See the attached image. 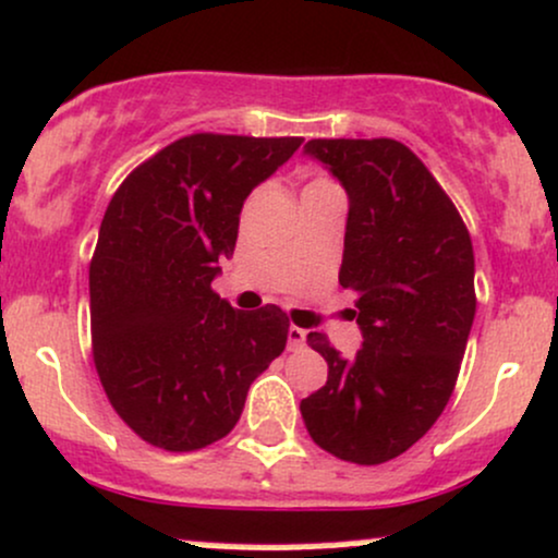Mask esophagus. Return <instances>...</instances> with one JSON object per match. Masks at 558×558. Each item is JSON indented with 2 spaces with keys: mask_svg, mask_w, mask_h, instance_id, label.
I'll use <instances>...</instances> for the list:
<instances>
[{
  "mask_svg": "<svg viewBox=\"0 0 558 558\" xmlns=\"http://www.w3.org/2000/svg\"><path fill=\"white\" fill-rule=\"evenodd\" d=\"M287 342H290V350L303 348L305 345V329H300V327L287 329Z\"/></svg>",
  "mask_w": 558,
  "mask_h": 558,
  "instance_id": "esophagus-1",
  "label": "esophagus"
}]
</instances>
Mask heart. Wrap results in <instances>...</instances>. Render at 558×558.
<instances>
[{"mask_svg": "<svg viewBox=\"0 0 558 558\" xmlns=\"http://www.w3.org/2000/svg\"><path fill=\"white\" fill-rule=\"evenodd\" d=\"M324 186H335V184H331V181H327V179H316V181H311L305 190H324Z\"/></svg>", "mask_w": 558, "mask_h": 558, "instance_id": "b5f03b06", "label": "heart"}]
</instances>
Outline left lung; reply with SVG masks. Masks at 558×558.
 <instances>
[{
    "label": "left lung",
    "instance_id": "8db88e82",
    "mask_svg": "<svg viewBox=\"0 0 558 558\" xmlns=\"http://www.w3.org/2000/svg\"><path fill=\"white\" fill-rule=\"evenodd\" d=\"M348 195L340 284L355 292L361 350L342 359L322 331L327 385L300 403L313 442L353 464L396 459L437 422L464 359L474 250L435 177L396 140H311L303 149Z\"/></svg>",
    "mask_w": 558,
    "mask_h": 558
}]
</instances>
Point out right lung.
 <instances>
[{
    "mask_svg": "<svg viewBox=\"0 0 558 558\" xmlns=\"http://www.w3.org/2000/svg\"><path fill=\"white\" fill-rule=\"evenodd\" d=\"M300 136L192 134L118 186L89 266L94 366L142 440L197 450L240 422L253 379L287 345L277 305L236 311L213 292L250 192Z\"/></svg>",
    "mask_w": 558,
    "mask_h": 558,
    "instance_id": "add662e5",
    "label": "right lung"
}]
</instances>
